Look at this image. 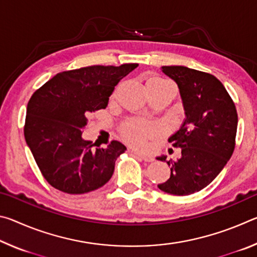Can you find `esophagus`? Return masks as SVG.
<instances>
[{
  "instance_id": "esophagus-1",
  "label": "esophagus",
  "mask_w": 257,
  "mask_h": 257,
  "mask_svg": "<svg viewBox=\"0 0 257 257\" xmlns=\"http://www.w3.org/2000/svg\"><path fill=\"white\" fill-rule=\"evenodd\" d=\"M135 154H136L138 158H141L143 161H145V162H153L154 159L152 158L151 155H147V154H143V153H139V152H134Z\"/></svg>"
}]
</instances>
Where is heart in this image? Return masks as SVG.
I'll use <instances>...</instances> for the list:
<instances>
[{"instance_id":"1","label":"heart","mask_w":257,"mask_h":257,"mask_svg":"<svg viewBox=\"0 0 257 257\" xmlns=\"http://www.w3.org/2000/svg\"><path fill=\"white\" fill-rule=\"evenodd\" d=\"M165 80L158 77H153L149 79L146 85H162L165 84ZM160 134V125L155 122L149 121L130 119L121 124L120 135L123 141L130 146L142 149L146 145L147 139L153 138Z\"/></svg>"}]
</instances>
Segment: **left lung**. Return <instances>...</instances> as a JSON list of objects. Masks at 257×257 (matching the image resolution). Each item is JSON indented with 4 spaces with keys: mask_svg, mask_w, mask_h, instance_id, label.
I'll return each mask as SVG.
<instances>
[{
    "mask_svg": "<svg viewBox=\"0 0 257 257\" xmlns=\"http://www.w3.org/2000/svg\"><path fill=\"white\" fill-rule=\"evenodd\" d=\"M162 71L178 85L186 119L169 138L173 147L181 149V158L167 161L170 178L158 187L186 196L210 185L231 158L237 110L222 82L213 75L182 66H164ZM156 159L165 161L167 156Z\"/></svg>",
    "mask_w": 257,
    "mask_h": 257,
    "instance_id": "left-lung-1",
    "label": "left lung"
}]
</instances>
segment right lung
<instances>
[{
  "label": "right lung",
  "instance_id": "1",
  "mask_svg": "<svg viewBox=\"0 0 257 257\" xmlns=\"http://www.w3.org/2000/svg\"><path fill=\"white\" fill-rule=\"evenodd\" d=\"M138 67L92 66L60 72L33 94L25 139L49 184L67 194H86L111 179L115 161L127 150L118 141L105 149L82 139L93 112L105 108L114 87Z\"/></svg>",
  "mask_w": 257,
  "mask_h": 257
}]
</instances>
